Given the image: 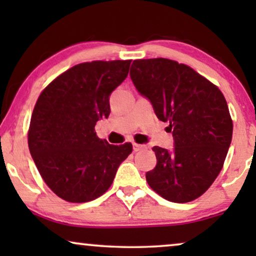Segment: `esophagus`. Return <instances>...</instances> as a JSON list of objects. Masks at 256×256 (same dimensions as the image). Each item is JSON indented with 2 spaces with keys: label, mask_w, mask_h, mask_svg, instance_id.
<instances>
[{
  "label": "esophagus",
  "mask_w": 256,
  "mask_h": 256,
  "mask_svg": "<svg viewBox=\"0 0 256 256\" xmlns=\"http://www.w3.org/2000/svg\"><path fill=\"white\" fill-rule=\"evenodd\" d=\"M146 149V146H143V144H138V143H132V150H134V152H141V150H144Z\"/></svg>",
  "instance_id": "1"
}]
</instances>
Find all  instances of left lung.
Listing matches in <instances>:
<instances>
[{
	"label": "left lung",
	"instance_id": "1",
	"mask_svg": "<svg viewBox=\"0 0 256 256\" xmlns=\"http://www.w3.org/2000/svg\"><path fill=\"white\" fill-rule=\"evenodd\" d=\"M130 78L174 140L171 152L152 148L157 164L146 174L149 186L169 202L194 200L218 177L232 141L225 96L190 66L166 58L136 59Z\"/></svg>",
	"mask_w": 256,
	"mask_h": 256
}]
</instances>
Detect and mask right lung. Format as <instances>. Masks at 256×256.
<instances>
[{
	"instance_id": "obj_1",
	"label": "right lung",
	"mask_w": 256,
	"mask_h": 256,
	"mask_svg": "<svg viewBox=\"0 0 256 256\" xmlns=\"http://www.w3.org/2000/svg\"><path fill=\"white\" fill-rule=\"evenodd\" d=\"M130 62H82L52 80L38 96L28 144L42 178L66 202L102 196L132 152V143L110 144L94 129L110 115V96L127 78Z\"/></svg>"
}]
</instances>
